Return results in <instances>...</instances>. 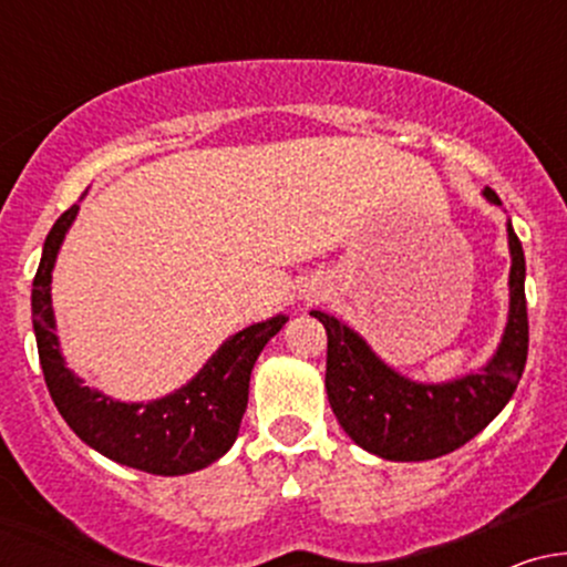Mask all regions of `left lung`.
Masks as SVG:
<instances>
[{
  "instance_id": "obj_1",
  "label": "left lung",
  "mask_w": 567,
  "mask_h": 567,
  "mask_svg": "<svg viewBox=\"0 0 567 567\" xmlns=\"http://www.w3.org/2000/svg\"><path fill=\"white\" fill-rule=\"evenodd\" d=\"M485 197L501 205L498 194ZM509 322L493 360L480 373L451 383L402 379L370 351L354 330L324 311H311L328 330L330 408L343 432L365 451L386 461H429L466 445L504 410L523 379L528 360V303L525 252L509 224Z\"/></svg>"
}]
</instances>
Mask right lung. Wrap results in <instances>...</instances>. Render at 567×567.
Listing matches in <instances>:
<instances>
[{"label": "right lung", "mask_w": 567, "mask_h": 567, "mask_svg": "<svg viewBox=\"0 0 567 567\" xmlns=\"http://www.w3.org/2000/svg\"><path fill=\"white\" fill-rule=\"evenodd\" d=\"M76 210L80 205H71L50 229L34 288H31L39 362H42L44 383L58 413L76 437L116 464L162 474V477L205 470L237 440L247 408L252 365L269 338L282 330L288 317L279 315L239 330L207 360L197 379L162 400L127 405V402H116L112 396L84 386L63 365L55 336L53 301H50V279H53L58 247L66 237Z\"/></svg>", "instance_id": "obj_1"}]
</instances>
